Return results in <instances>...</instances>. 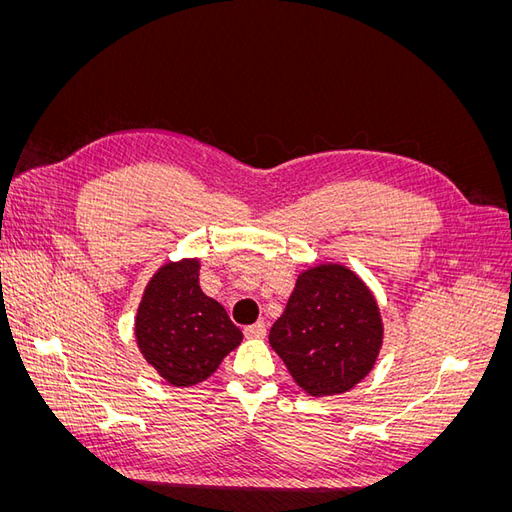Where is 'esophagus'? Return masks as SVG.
<instances>
[{
  "label": "esophagus",
  "mask_w": 512,
  "mask_h": 512,
  "mask_svg": "<svg viewBox=\"0 0 512 512\" xmlns=\"http://www.w3.org/2000/svg\"><path fill=\"white\" fill-rule=\"evenodd\" d=\"M243 333H245V337L258 339V337L267 335V327H265V322H254V324H250V327H245Z\"/></svg>",
  "instance_id": "esophagus-1"
}]
</instances>
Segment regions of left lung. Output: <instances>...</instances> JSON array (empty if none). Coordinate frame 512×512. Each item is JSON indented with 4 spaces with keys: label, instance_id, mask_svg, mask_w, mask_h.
I'll return each instance as SVG.
<instances>
[{
    "label": "left lung",
    "instance_id": "1",
    "mask_svg": "<svg viewBox=\"0 0 512 512\" xmlns=\"http://www.w3.org/2000/svg\"><path fill=\"white\" fill-rule=\"evenodd\" d=\"M382 331L378 303L361 277L342 265H318L299 275L269 344L294 382L322 397L346 393L369 374Z\"/></svg>",
    "mask_w": 512,
    "mask_h": 512
}]
</instances>
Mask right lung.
<instances>
[{"label": "right lung", "instance_id": "1", "mask_svg": "<svg viewBox=\"0 0 512 512\" xmlns=\"http://www.w3.org/2000/svg\"><path fill=\"white\" fill-rule=\"evenodd\" d=\"M198 260L168 262L151 277L134 322L145 361L173 386L207 380L241 344L226 309L198 286Z\"/></svg>", "mask_w": 512, "mask_h": 512}]
</instances>
